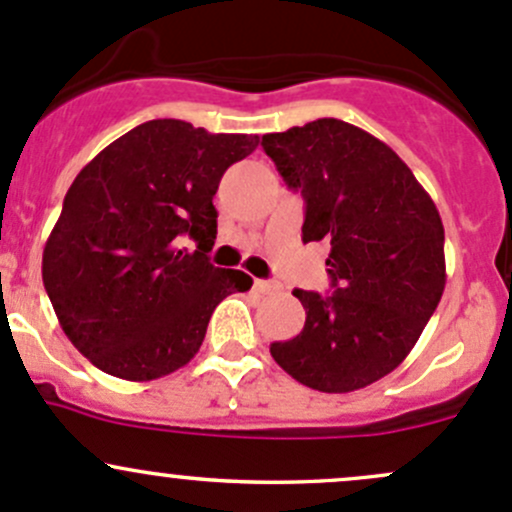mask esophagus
Here are the masks:
<instances>
[{
    "instance_id": "1",
    "label": "esophagus",
    "mask_w": 512,
    "mask_h": 512,
    "mask_svg": "<svg viewBox=\"0 0 512 512\" xmlns=\"http://www.w3.org/2000/svg\"><path fill=\"white\" fill-rule=\"evenodd\" d=\"M255 289L260 294H270V292H275L277 285H272V282H267V280H255Z\"/></svg>"
}]
</instances>
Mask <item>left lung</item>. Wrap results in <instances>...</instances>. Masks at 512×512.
Listing matches in <instances>:
<instances>
[{"mask_svg":"<svg viewBox=\"0 0 512 512\" xmlns=\"http://www.w3.org/2000/svg\"><path fill=\"white\" fill-rule=\"evenodd\" d=\"M289 188L302 190V240H327L334 292L294 289L307 319L272 359L324 394L364 389L409 356L446 287L436 203L384 141L339 118L262 136Z\"/></svg>","mask_w":512,"mask_h":512,"instance_id":"left-lung-1","label":"left lung"}]
</instances>
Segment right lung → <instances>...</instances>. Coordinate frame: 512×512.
Returning <instances> with one entry per match:
<instances>
[{"instance_id":"right-lung-1","label":"right lung","mask_w":512,"mask_h":512,"mask_svg":"<svg viewBox=\"0 0 512 512\" xmlns=\"http://www.w3.org/2000/svg\"><path fill=\"white\" fill-rule=\"evenodd\" d=\"M260 138L158 118L81 168L41 257L61 329L106 374L153 381L188 364L215 307L250 275L213 267V195ZM183 236L195 251L179 247Z\"/></svg>"}]
</instances>
